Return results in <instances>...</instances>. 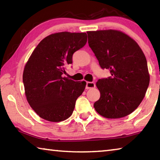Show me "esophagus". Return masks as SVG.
Returning a JSON list of instances; mask_svg holds the SVG:
<instances>
[{
  "label": "esophagus",
  "mask_w": 160,
  "mask_h": 160,
  "mask_svg": "<svg viewBox=\"0 0 160 160\" xmlns=\"http://www.w3.org/2000/svg\"><path fill=\"white\" fill-rule=\"evenodd\" d=\"M95 88V84L93 82H87L86 83V89L88 90V89L94 88Z\"/></svg>",
  "instance_id": "obj_1"
}]
</instances>
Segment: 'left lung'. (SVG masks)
Masks as SVG:
<instances>
[{
	"label": "left lung",
	"mask_w": 160,
	"mask_h": 160,
	"mask_svg": "<svg viewBox=\"0 0 160 160\" xmlns=\"http://www.w3.org/2000/svg\"><path fill=\"white\" fill-rule=\"evenodd\" d=\"M87 33L89 46L100 67L109 70L111 73L110 77L96 83L100 98L94 102V109L108 118L128 116L141 103L150 83L144 53L133 39L120 31Z\"/></svg>",
	"instance_id": "left-lung-1"
}]
</instances>
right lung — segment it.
Returning a JSON list of instances; mask_svg holds the SVG:
<instances>
[{"instance_id": "obj_1", "label": "right lung", "mask_w": 160, "mask_h": 160, "mask_svg": "<svg viewBox=\"0 0 160 160\" xmlns=\"http://www.w3.org/2000/svg\"><path fill=\"white\" fill-rule=\"evenodd\" d=\"M86 33L52 34L42 40L26 63L23 84L28 102L43 119L59 122L69 118L86 82L66 78V66L72 55L86 44Z\"/></svg>"}]
</instances>
